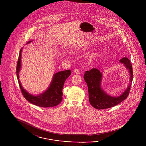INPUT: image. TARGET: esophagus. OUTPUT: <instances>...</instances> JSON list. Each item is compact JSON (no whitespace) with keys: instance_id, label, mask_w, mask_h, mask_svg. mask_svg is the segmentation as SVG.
Listing matches in <instances>:
<instances>
[{"instance_id":"1","label":"esophagus","mask_w":146,"mask_h":146,"mask_svg":"<svg viewBox=\"0 0 146 146\" xmlns=\"http://www.w3.org/2000/svg\"><path fill=\"white\" fill-rule=\"evenodd\" d=\"M74 72L76 74H80V71H79V70H78V69H75V70H74Z\"/></svg>"}]
</instances>
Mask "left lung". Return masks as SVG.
<instances>
[{
	"label": "left lung",
	"mask_w": 146,
	"mask_h": 146,
	"mask_svg": "<svg viewBox=\"0 0 146 146\" xmlns=\"http://www.w3.org/2000/svg\"><path fill=\"white\" fill-rule=\"evenodd\" d=\"M120 62L125 64L130 73V83L125 92L119 97H112L107 95L101 88L102 74L96 68H92L85 72L84 79L88 85L89 99L91 106L97 110H104L111 108L123 102L128 96L132 82L133 71L130 60L123 57Z\"/></svg>",
	"instance_id": "left-lung-1"
}]
</instances>
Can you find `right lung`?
<instances>
[{"label":"right lung","instance_id":"add662e5","mask_svg":"<svg viewBox=\"0 0 146 146\" xmlns=\"http://www.w3.org/2000/svg\"><path fill=\"white\" fill-rule=\"evenodd\" d=\"M31 42V41H29L27 43ZM21 51L22 49L20 51L19 57L17 61L16 73L21 92L23 97L30 103L41 107L46 108L55 107L60 104L62 100L63 85L66 80L70 75L71 71L70 70H66L56 73L53 77L52 81L47 90L39 96H35L31 95L23 88L19 80V73L21 67Z\"/></svg>","mask_w":146,"mask_h":146}]
</instances>
